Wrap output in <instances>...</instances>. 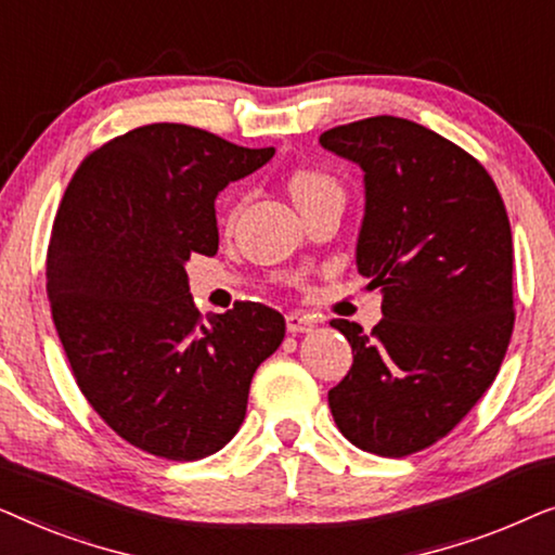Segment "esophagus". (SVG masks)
<instances>
[{
    "instance_id": "obj_1",
    "label": "esophagus",
    "mask_w": 555,
    "mask_h": 555,
    "mask_svg": "<svg viewBox=\"0 0 555 555\" xmlns=\"http://www.w3.org/2000/svg\"><path fill=\"white\" fill-rule=\"evenodd\" d=\"M285 325H287V333H310V331H313V321H308V318L300 315V313L287 315Z\"/></svg>"
}]
</instances>
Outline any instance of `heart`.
Here are the masks:
<instances>
[{
	"instance_id": "heart-1",
	"label": "heart",
	"mask_w": 555,
	"mask_h": 555,
	"mask_svg": "<svg viewBox=\"0 0 555 555\" xmlns=\"http://www.w3.org/2000/svg\"><path fill=\"white\" fill-rule=\"evenodd\" d=\"M291 192L298 207L310 199H318V196L323 194H344L340 192V184L336 181V177H331L328 171H321V169L295 171L291 179Z\"/></svg>"
}]
</instances>
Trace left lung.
I'll return each instance as SVG.
<instances>
[{
    "label": "left lung",
    "instance_id": "8db88e82",
    "mask_svg": "<svg viewBox=\"0 0 555 555\" xmlns=\"http://www.w3.org/2000/svg\"><path fill=\"white\" fill-rule=\"evenodd\" d=\"M363 171L356 268L382 323L331 321L353 366L328 391L340 435L406 457L457 427L495 382L513 333V237L490 173L414 120L376 116L321 135Z\"/></svg>",
    "mask_w": 555,
    "mask_h": 555
}]
</instances>
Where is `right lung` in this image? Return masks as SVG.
<instances>
[{"mask_svg": "<svg viewBox=\"0 0 555 555\" xmlns=\"http://www.w3.org/2000/svg\"><path fill=\"white\" fill-rule=\"evenodd\" d=\"M272 156L151 124L103 143L65 189L48 247L52 321L90 406L156 457L222 450L285 338V318L262 302L202 318L184 270L194 253L217 255L219 192Z\"/></svg>", "mask_w": 555, "mask_h": 555, "instance_id": "add662e5", "label": "right lung"}]
</instances>
